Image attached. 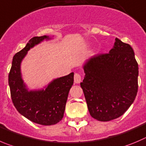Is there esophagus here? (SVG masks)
<instances>
[{"label":"esophagus","instance_id":"34e87169","mask_svg":"<svg viewBox=\"0 0 146 146\" xmlns=\"http://www.w3.org/2000/svg\"><path fill=\"white\" fill-rule=\"evenodd\" d=\"M74 82L78 84V83H80V82L82 81V77L79 73H75L74 76Z\"/></svg>","mask_w":146,"mask_h":146}]
</instances>
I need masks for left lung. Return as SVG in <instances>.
I'll return each mask as SVG.
<instances>
[{"mask_svg":"<svg viewBox=\"0 0 146 146\" xmlns=\"http://www.w3.org/2000/svg\"><path fill=\"white\" fill-rule=\"evenodd\" d=\"M84 70L80 85L90 115L103 122L123 115L138 88V64L130 45L116 38L109 53L92 56Z\"/></svg>","mask_w":146,"mask_h":146,"instance_id":"1","label":"left lung"}]
</instances>
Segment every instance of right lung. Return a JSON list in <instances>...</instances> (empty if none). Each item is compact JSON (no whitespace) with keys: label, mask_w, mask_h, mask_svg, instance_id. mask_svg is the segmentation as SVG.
I'll use <instances>...</instances> for the list:
<instances>
[{"label":"right lung","mask_w":146,"mask_h":146,"mask_svg":"<svg viewBox=\"0 0 146 146\" xmlns=\"http://www.w3.org/2000/svg\"><path fill=\"white\" fill-rule=\"evenodd\" d=\"M48 36L33 37L26 46L13 58L8 74L12 102L19 112L31 121L42 125L59 123L64 117L65 105L70 88L74 83V73L56 79L45 90L29 91L21 74V62L31 48Z\"/></svg>","instance_id":"right-lung-1"}]
</instances>
